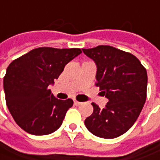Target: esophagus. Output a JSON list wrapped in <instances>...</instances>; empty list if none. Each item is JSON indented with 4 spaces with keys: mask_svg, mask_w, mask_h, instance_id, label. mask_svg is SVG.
<instances>
[{
    "mask_svg": "<svg viewBox=\"0 0 160 160\" xmlns=\"http://www.w3.org/2000/svg\"><path fill=\"white\" fill-rule=\"evenodd\" d=\"M81 104H82L81 102H80V101H77L76 99H74V105H75V106H80Z\"/></svg>",
    "mask_w": 160,
    "mask_h": 160,
    "instance_id": "esophagus-1",
    "label": "esophagus"
}]
</instances>
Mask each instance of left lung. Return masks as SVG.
<instances>
[{
  "label": "left lung",
  "instance_id": "8db88e82",
  "mask_svg": "<svg viewBox=\"0 0 160 160\" xmlns=\"http://www.w3.org/2000/svg\"><path fill=\"white\" fill-rule=\"evenodd\" d=\"M82 51L95 62L96 85L108 99L105 108L92 103L93 113L86 118L85 125L98 137H119L133 125L145 104L146 69L133 54L110 45H98Z\"/></svg>",
  "mask_w": 160,
  "mask_h": 160
}]
</instances>
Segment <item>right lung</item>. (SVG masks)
I'll return each instance as SVG.
<instances>
[{
    "mask_svg": "<svg viewBox=\"0 0 160 160\" xmlns=\"http://www.w3.org/2000/svg\"><path fill=\"white\" fill-rule=\"evenodd\" d=\"M80 48L39 47L11 62L3 78L8 109L17 124L33 135H46L62 125L72 99H57L49 89Z\"/></svg>",
    "mask_w": 160,
    "mask_h": 160,
    "instance_id": "obj_1",
    "label": "right lung"
}]
</instances>
